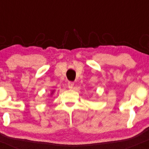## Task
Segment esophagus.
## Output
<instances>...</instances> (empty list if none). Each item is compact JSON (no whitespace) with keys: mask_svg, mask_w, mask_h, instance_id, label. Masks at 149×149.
Listing matches in <instances>:
<instances>
[{"mask_svg":"<svg viewBox=\"0 0 149 149\" xmlns=\"http://www.w3.org/2000/svg\"><path fill=\"white\" fill-rule=\"evenodd\" d=\"M73 85H74V83H73V82H69V83H68V88L69 89H72Z\"/></svg>","mask_w":149,"mask_h":149,"instance_id":"obj_1","label":"esophagus"}]
</instances>
